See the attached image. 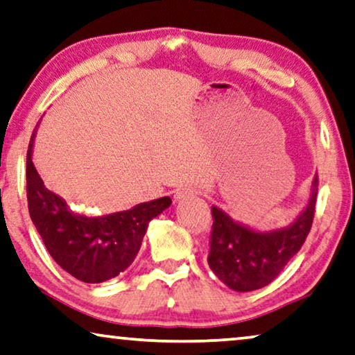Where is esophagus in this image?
Instances as JSON below:
<instances>
[{"label":"esophagus","instance_id":"obj_1","mask_svg":"<svg viewBox=\"0 0 355 355\" xmlns=\"http://www.w3.org/2000/svg\"><path fill=\"white\" fill-rule=\"evenodd\" d=\"M195 195H197V190L193 187H181L174 192V202H181V200L192 198Z\"/></svg>","mask_w":355,"mask_h":355}]
</instances>
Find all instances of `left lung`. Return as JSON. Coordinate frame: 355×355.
<instances>
[{"label":"left lung","mask_w":355,"mask_h":355,"mask_svg":"<svg viewBox=\"0 0 355 355\" xmlns=\"http://www.w3.org/2000/svg\"><path fill=\"white\" fill-rule=\"evenodd\" d=\"M317 174L311 195L296 219L285 227L259 230L234 220L218 207H211L213 232L208 264L230 290L246 293L269 285L288 261L301 250L314 219Z\"/></svg>","instance_id":"8db88e82"}]
</instances>
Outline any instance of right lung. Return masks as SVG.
Segmentation results:
<instances>
[{
    "instance_id": "1",
    "label": "right lung",
    "mask_w": 355,
    "mask_h": 355,
    "mask_svg": "<svg viewBox=\"0 0 355 355\" xmlns=\"http://www.w3.org/2000/svg\"><path fill=\"white\" fill-rule=\"evenodd\" d=\"M35 128L27 152L28 213L49 254L65 272L85 284H102L126 270L139 253L148 223L171 205L162 197L126 211L81 214L51 192L32 162Z\"/></svg>"
}]
</instances>
